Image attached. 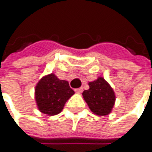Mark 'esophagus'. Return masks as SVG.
<instances>
[{
    "label": "esophagus",
    "mask_w": 152,
    "mask_h": 152,
    "mask_svg": "<svg viewBox=\"0 0 152 152\" xmlns=\"http://www.w3.org/2000/svg\"><path fill=\"white\" fill-rule=\"evenodd\" d=\"M82 91H83V88L82 87L78 88V89H76V90H75V92H76V93H78V94L82 93Z\"/></svg>",
    "instance_id": "1"
}]
</instances>
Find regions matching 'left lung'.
<instances>
[{
  "label": "left lung",
  "instance_id": "left-lung-1",
  "mask_svg": "<svg viewBox=\"0 0 152 152\" xmlns=\"http://www.w3.org/2000/svg\"><path fill=\"white\" fill-rule=\"evenodd\" d=\"M88 85L89 90L84 91L82 95L91 111L101 116L110 114L115 102L113 88L102 77H98Z\"/></svg>",
  "mask_w": 152,
  "mask_h": 152
}]
</instances>
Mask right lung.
<instances>
[{"instance_id":"obj_1","label":"right lung","mask_w":152,"mask_h":152,"mask_svg":"<svg viewBox=\"0 0 152 152\" xmlns=\"http://www.w3.org/2000/svg\"><path fill=\"white\" fill-rule=\"evenodd\" d=\"M74 94L66 80H59L55 73L43 76L35 87L37 109L48 115H56L63 110L66 102Z\"/></svg>"}]
</instances>
